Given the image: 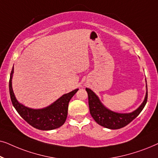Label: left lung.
<instances>
[{
	"mask_svg": "<svg viewBox=\"0 0 158 158\" xmlns=\"http://www.w3.org/2000/svg\"><path fill=\"white\" fill-rule=\"evenodd\" d=\"M85 90L88 93V105H89L90 115L99 125L111 129H121L129 124L139 115L148 101V86H147L145 98L138 109L131 113H116L105 107L99 100L98 97L90 88H86Z\"/></svg>",
	"mask_w": 158,
	"mask_h": 158,
	"instance_id": "obj_1",
	"label": "left lung"
}]
</instances>
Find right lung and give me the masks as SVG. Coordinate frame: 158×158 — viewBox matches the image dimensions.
Segmentation results:
<instances>
[{"mask_svg":"<svg viewBox=\"0 0 158 158\" xmlns=\"http://www.w3.org/2000/svg\"><path fill=\"white\" fill-rule=\"evenodd\" d=\"M13 68L9 80V92L10 100L19 115L34 128L40 130H52L64 124L68 116V103L78 89L64 94L49 106L41 109H33L26 107L16 100L12 88Z\"/></svg>","mask_w":158,"mask_h":158,"instance_id":"1","label":"right lung"}]
</instances>
